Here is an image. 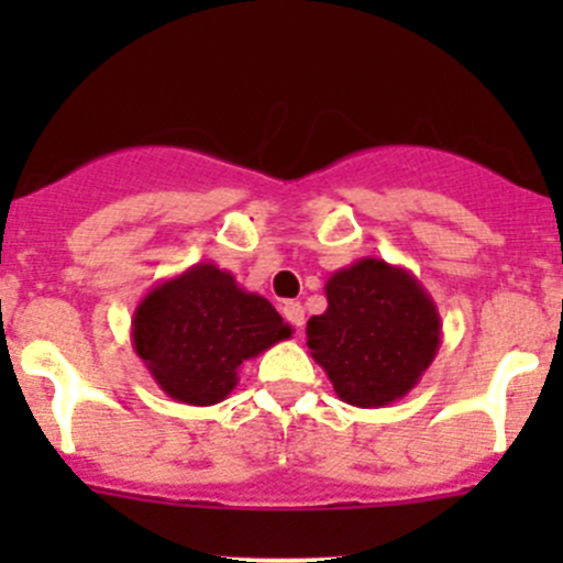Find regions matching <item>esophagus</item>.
Masks as SVG:
<instances>
[{"instance_id": "34e87169", "label": "esophagus", "mask_w": 563, "mask_h": 563, "mask_svg": "<svg viewBox=\"0 0 563 563\" xmlns=\"http://www.w3.org/2000/svg\"><path fill=\"white\" fill-rule=\"evenodd\" d=\"M283 318H286L288 323H294V327H302L305 323V308L299 302H283Z\"/></svg>"}]
</instances>
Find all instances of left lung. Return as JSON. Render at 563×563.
I'll return each mask as SVG.
<instances>
[{"label": "left lung", "mask_w": 563, "mask_h": 563, "mask_svg": "<svg viewBox=\"0 0 563 563\" xmlns=\"http://www.w3.org/2000/svg\"><path fill=\"white\" fill-rule=\"evenodd\" d=\"M323 291L327 310L308 321V349L340 400L382 408L406 397L441 345V316L422 283L406 266L360 258Z\"/></svg>", "instance_id": "obj_1"}]
</instances>
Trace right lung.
Returning a JSON list of instances; mask_svg holds the SVG:
<instances>
[{
	"mask_svg": "<svg viewBox=\"0 0 563 563\" xmlns=\"http://www.w3.org/2000/svg\"><path fill=\"white\" fill-rule=\"evenodd\" d=\"M133 349L155 384L187 406H214L240 382L242 362L291 338L269 299L214 264L157 283L133 313Z\"/></svg>",
	"mask_w": 563,
	"mask_h": 563,
	"instance_id": "add662e5",
	"label": "right lung"
}]
</instances>
